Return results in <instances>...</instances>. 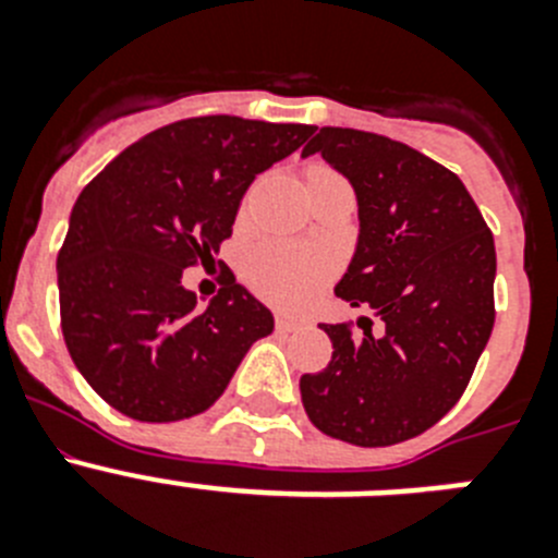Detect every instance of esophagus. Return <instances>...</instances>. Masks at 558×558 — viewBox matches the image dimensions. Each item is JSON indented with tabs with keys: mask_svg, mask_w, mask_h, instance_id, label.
I'll return each mask as SVG.
<instances>
[{
	"mask_svg": "<svg viewBox=\"0 0 558 558\" xmlns=\"http://www.w3.org/2000/svg\"><path fill=\"white\" fill-rule=\"evenodd\" d=\"M299 324L302 322H295V318H290V315L276 313V329H279V332H293V329H299Z\"/></svg>",
	"mask_w": 558,
	"mask_h": 558,
	"instance_id": "1",
	"label": "esophagus"
}]
</instances>
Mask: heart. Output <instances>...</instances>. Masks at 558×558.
Here are the masks:
<instances>
[{"mask_svg": "<svg viewBox=\"0 0 558 558\" xmlns=\"http://www.w3.org/2000/svg\"><path fill=\"white\" fill-rule=\"evenodd\" d=\"M332 170L310 167L307 179L327 175ZM332 276L327 256L290 243L256 245L245 259V279L251 288L276 307H302L322 293Z\"/></svg>", "mask_w": 558, "mask_h": 558, "instance_id": "heart-1", "label": "heart"}]
</instances>
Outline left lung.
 Returning <instances> with one entry per match:
<instances>
[{"mask_svg":"<svg viewBox=\"0 0 558 558\" xmlns=\"http://www.w3.org/2000/svg\"><path fill=\"white\" fill-rule=\"evenodd\" d=\"M322 153L357 192L360 236L335 293L372 322L322 324L332 360L304 374L302 402L327 436L388 447L425 433L470 386L495 327V236L456 172L388 136L322 128Z\"/></svg>","mask_w":558,"mask_h":558,"instance_id":"8db88e82","label":"left lung"}]
</instances>
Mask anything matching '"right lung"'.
Listing matches in <instances>:
<instances>
[{"label":"right lung","instance_id":"1","mask_svg":"<svg viewBox=\"0 0 558 558\" xmlns=\"http://www.w3.org/2000/svg\"><path fill=\"white\" fill-rule=\"evenodd\" d=\"M313 125L190 117L147 133L81 192L58 251L66 349L86 383L136 422H179L218 402L274 315L229 268L206 310L184 268L231 236L256 172Z\"/></svg>","mask_w":558,"mask_h":558}]
</instances>
